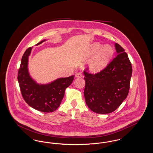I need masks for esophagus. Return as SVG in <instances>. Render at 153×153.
Listing matches in <instances>:
<instances>
[{"mask_svg": "<svg viewBox=\"0 0 153 153\" xmlns=\"http://www.w3.org/2000/svg\"><path fill=\"white\" fill-rule=\"evenodd\" d=\"M75 76L76 77H82V74L81 72H78V73H76Z\"/></svg>", "mask_w": 153, "mask_h": 153, "instance_id": "obj_1", "label": "esophagus"}]
</instances>
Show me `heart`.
Returning <instances> with one entry per match:
<instances>
[{"instance_id":"b5f03b06","label":"heart","mask_w":153,"mask_h":153,"mask_svg":"<svg viewBox=\"0 0 153 153\" xmlns=\"http://www.w3.org/2000/svg\"><path fill=\"white\" fill-rule=\"evenodd\" d=\"M101 45L95 43L92 46L91 53L95 54L101 48ZM114 54V50L111 46L106 45L102 47L98 54L93 58L89 64V68L92 73H98L103 70L108 64Z\"/></svg>"}]
</instances>
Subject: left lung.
I'll return each mask as SVG.
<instances>
[{
  "instance_id": "obj_1",
  "label": "left lung",
  "mask_w": 153,
  "mask_h": 153,
  "mask_svg": "<svg viewBox=\"0 0 153 153\" xmlns=\"http://www.w3.org/2000/svg\"><path fill=\"white\" fill-rule=\"evenodd\" d=\"M117 56L100 72L84 73V95L89 108L97 114L114 112L128 94L132 73L131 62L123 48L115 44Z\"/></svg>"
}]
</instances>
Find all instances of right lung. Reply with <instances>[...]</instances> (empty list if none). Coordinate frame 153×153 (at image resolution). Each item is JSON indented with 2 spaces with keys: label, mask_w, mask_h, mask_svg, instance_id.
Segmentation results:
<instances>
[{
  "label": "right lung",
  "mask_w": 153,
  "mask_h": 153,
  "mask_svg": "<svg viewBox=\"0 0 153 153\" xmlns=\"http://www.w3.org/2000/svg\"><path fill=\"white\" fill-rule=\"evenodd\" d=\"M31 51V47H30L24 53L18 73V81L22 97L32 108L44 112H53L60 105L66 88L71 84L74 76L58 79L47 85L37 84L30 77L27 70L28 57Z\"/></svg>",
  "instance_id": "1"
}]
</instances>
